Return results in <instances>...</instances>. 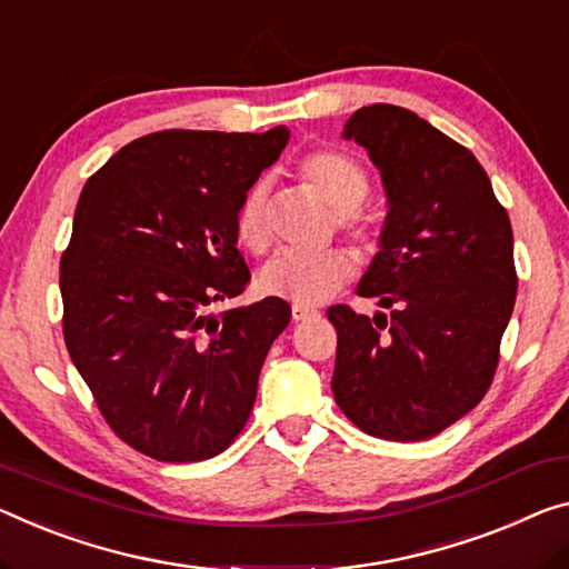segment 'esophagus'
Wrapping results in <instances>:
<instances>
[{"mask_svg":"<svg viewBox=\"0 0 569 569\" xmlns=\"http://www.w3.org/2000/svg\"><path fill=\"white\" fill-rule=\"evenodd\" d=\"M315 315H318V312L310 310V308H302V305H292V320H297V322L315 318Z\"/></svg>","mask_w":569,"mask_h":569,"instance_id":"obj_1","label":"esophagus"}]
</instances>
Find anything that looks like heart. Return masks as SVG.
Returning <instances> with one entry per match:
<instances>
[{
  "instance_id": "b5f03b06",
  "label": "heart",
  "mask_w": 569,
  "mask_h": 569,
  "mask_svg": "<svg viewBox=\"0 0 569 569\" xmlns=\"http://www.w3.org/2000/svg\"><path fill=\"white\" fill-rule=\"evenodd\" d=\"M300 178L330 211L340 233L358 243L361 249L373 247V223L358 208L369 196V174L351 154L338 150H320L300 162ZM236 239L251 254L267 251L272 241L267 211V188L251 186L241 198L233 216ZM356 261L343 249H328L320 254H277L261 269L259 287L269 297L312 308L330 300L340 287L351 282Z\"/></svg>"
}]
</instances>
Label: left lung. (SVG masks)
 <instances>
[{"label":"left lung","mask_w":569,"mask_h":569,"mask_svg":"<svg viewBox=\"0 0 569 569\" xmlns=\"http://www.w3.org/2000/svg\"><path fill=\"white\" fill-rule=\"evenodd\" d=\"M381 172L389 213L358 295L333 305V395L381 440L417 442L468 415L491 387L517 302L513 233L473 152L415 111L371 103L343 129Z\"/></svg>","instance_id":"left-lung-1"}]
</instances>
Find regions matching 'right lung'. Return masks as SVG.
Returning a JSON list of instances; mask_svg holds the SVG:
<instances>
[{
    "instance_id": "add662e5",
    "label": "right lung",
    "mask_w": 569,
    "mask_h": 569,
    "mask_svg": "<svg viewBox=\"0 0 569 569\" xmlns=\"http://www.w3.org/2000/svg\"><path fill=\"white\" fill-rule=\"evenodd\" d=\"M290 132L164 129L96 170L60 259L63 338L103 419L162 462L223 452L247 425L261 363L292 318L247 290L233 216Z\"/></svg>"
}]
</instances>
